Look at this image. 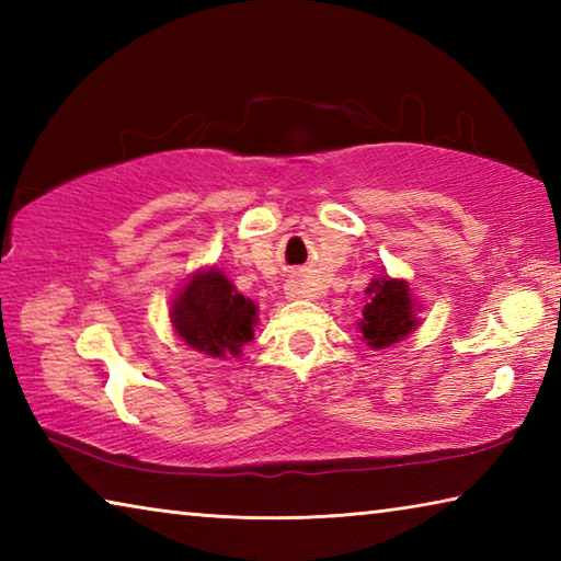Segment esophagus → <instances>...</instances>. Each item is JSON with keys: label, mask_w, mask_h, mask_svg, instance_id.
Returning a JSON list of instances; mask_svg holds the SVG:
<instances>
[{"label": "esophagus", "mask_w": 561, "mask_h": 561, "mask_svg": "<svg viewBox=\"0 0 561 561\" xmlns=\"http://www.w3.org/2000/svg\"><path fill=\"white\" fill-rule=\"evenodd\" d=\"M284 291H287V297H289V299H301L304 294H307V289L301 287L299 279H289L287 284H284Z\"/></svg>", "instance_id": "1"}]
</instances>
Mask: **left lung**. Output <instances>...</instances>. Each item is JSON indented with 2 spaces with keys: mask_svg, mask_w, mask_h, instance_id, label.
<instances>
[{
  "mask_svg": "<svg viewBox=\"0 0 561 561\" xmlns=\"http://www.w3.org/2000/svg\"><path fill=\"white\" fill-rule=\"evenodd\" d=\"M368 299L360 309V319L356 321L360 341H366L368 348H388L403 341L411 331L417 329L421 319V304L413 297L411 284L401 277L381 272V277H374L366 287Z\"/></svg>",
  "mask_w": 561,
  "mask_h": 561,
  "instance_id": "8db88e82",
  "label": "left lung"
}]
</instances>
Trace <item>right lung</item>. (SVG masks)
I'll return each mask as SVG.
<instances>
[{
  "label": "right lung",
  "mask_w": 561,
  "mask_h": 561,
  "mask_svg": "<svg viewBox=\"0 0 561 561\" xmlns=\"http://www.w3.org/2000/svg\"><path fill=\"white\" fill-rule=\"evenodd\" d=\"M170 321L193 351L213 358H237L254 339L260 307L242 297L217 267L195 270L170 301Z\"/></svg>",
  "instance_id": "1"
}]
</instances>
